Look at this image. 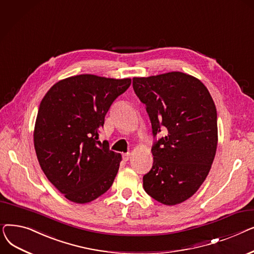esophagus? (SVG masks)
<instances>
[{
  "label": "esophagus",
  "instance_id": "1",
  "mask_svg": "<svg viewBox=\"0 0 254 254\" xmlns=\"http://www.w3.org/2000/svg\"><path fill=\"white\" fill-rule=\"evenodd\" d=\"M123 158H124V161L127 162L128 159L130 158V154L129 153H125V154H123Z\"/></svg>",
  "mask_w": 254,
  "mask_h": 254
}]
</instances>
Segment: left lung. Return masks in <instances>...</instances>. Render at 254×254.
I'll use <instances>...</instances> for the list:
<instances>
[{"instance_id":"obj_1","label":"left lung","mask_w":254,"mask_h":254,"mask_svg":"<svg viewBox=\"0 0 254 254\" xmlns=\"http://www.w3.org/2000/svg\"><path fill=\"white\" fill-rule=\"evenodd\" d=\"M132 87L145 104L155 137L153 165L143 177V188L167 206L192 196L214 161L217 142L216 107L201 80L182 72L134 77Z\"/></svg>"}]
</instances>
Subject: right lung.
I'll return each instance as SVG.
<instances>
[{"instance_id":"right-lung-1","label":"right lung","mask_w":254,"mask_h":254,"mask_svg":"<svg viewBox=\"0 0 254 254\" xmlns=\"http://www.w3.org/2000/svg\"><path fill=\"white\" fill-rule=\"evenodd\" d=\"M131 79L82 74L60 80L41 101L34 129L38 162L65 198L89 203L108 190L122 154L98 141L105 115Z\"/></svg>"}]
</instances>
